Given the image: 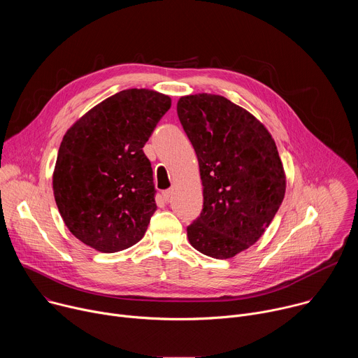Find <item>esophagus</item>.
Instances as JSON below:
<instances>
[{
  "label": "esophagus",
  "mask_w": 358,
  "mask_h": 358,
  "mask_svg": "<svg viewBox=\"0 0 358 358\" xmlns=\"http://www.w3.org/2000/svg\"><path fill=\"white\" fill-rule=\"evenodd\" d=\"M171 195H173V189H166V191H163V198H164L166 201H169V199L171 198Z\"/></svg>",
  "instance_id": "1"
}]
</instances>
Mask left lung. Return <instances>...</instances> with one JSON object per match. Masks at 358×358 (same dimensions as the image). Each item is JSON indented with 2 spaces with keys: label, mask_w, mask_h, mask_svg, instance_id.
Segmentation results:
<instances>
[{
  "label": "left lung",
  "mask_w": 358,
  "mask_h": 358,
  "mask_svg": "<svg viewBox=\"0 0 358 358\" xmlns=\"http://www.w3.org/2000/svg\"><path fill=\"white\" fill-rule=\"evenodd\" d=\"M177 115L198 159L203 206L192 248L229 259L257 242L285 198L286 176L268 129L224 96L180 97Z\"/></svg>",
  "instance_id": "8db88e82"
}]
</instances>
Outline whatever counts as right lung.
I'll return each mask as SVG.
<instances>
[{
  "label": "right lung",
  "instance_id": "right-lung-1",
  "mask_svg": "<svg viewBox=\"0 0 358 358\" xmlns=\"http://www.w3.org/2000/svg\"><path fill=\"white\" fill-rule=\"evenodd\" d=\"M170 108L167 94L126 89L65 133L52 188L65 225L85 245L113 253L144 236L157 206L143 147Z\"/></svg>",
  "mask_w": 358,
  "mask_h": 358
}]
</instances>
